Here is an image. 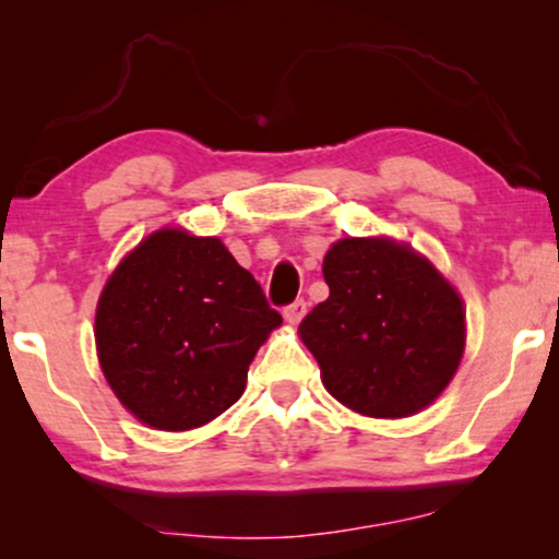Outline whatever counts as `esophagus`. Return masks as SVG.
<instances>
[{
  "mask_svg": "<svg viewBox=\"0 0 559 559\" xmlns=\"http://www.w3.org/2000/svg\"><path fill=\"white\" fill-rule=\"evenodd\" d=\"M305 312H308V302H305L302 297H300V300H295V302L287 305V308H285V320H287V323L295 325V323H300Z\"/></svg>",
  "mask_w": 559,
  "mask_h": 559,
  "instance_id": "1",
  "label": "esophagus"
}]
</instances>
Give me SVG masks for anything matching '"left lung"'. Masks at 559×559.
Wrapping results in <instances>:
<instances>
[{
    "instance_id": "left-lung-1",
    "label": "left lung",
    "mask_w": 559,
    "mask_h": 559,
    "mask_svg": "<svg viewBox=\"0 0 559 559\" xmlns=\"http://www.w3.org/2000/svg\"><path fill=\"white\" fill-rule=\"evenodd\" d=\"M331 287L300 323L328 392L369 417H407L450 384L465 346L453 287L409 247L343 239L325 254Z\"/></svg>"
}]
</instances>
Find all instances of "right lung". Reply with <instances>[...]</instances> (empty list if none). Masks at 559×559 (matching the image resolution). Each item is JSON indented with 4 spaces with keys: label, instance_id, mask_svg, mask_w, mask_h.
Here are the masks:
<instances>
[{
    "label": "right lung",
    "instance_id": "add662e5",
    "mask_svg": "<svg viewBox=\"0 0 559 559\" xmlns=\"http://www.w3.org/2000/svg\"><path fill=\"white\" fill-rule=\"evenodd\" d=\"M282 316L218 239L152 234L106 282L96 348L119 402L157 430H193L243 394Z\"/></svg>",
    "mask_w": 559,
    "mask_h": 559
}]
</instances>
